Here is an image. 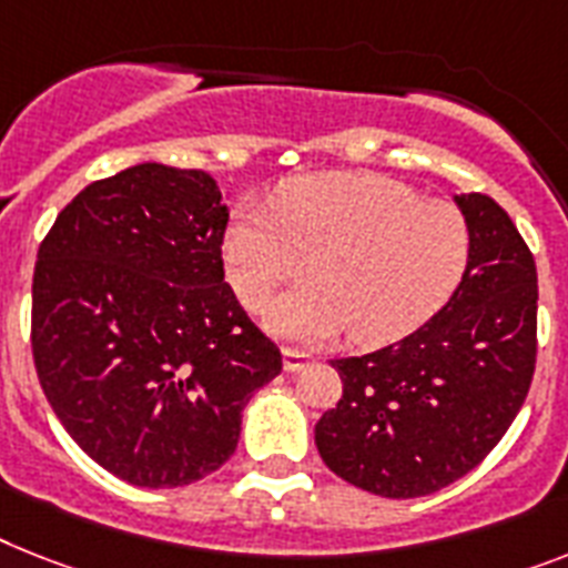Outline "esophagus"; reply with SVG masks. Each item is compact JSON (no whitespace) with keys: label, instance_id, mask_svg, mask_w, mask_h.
Instances as JSON below:
<instances>
[{"label":"esophagus","instance_id":"esophagus-1","mask_svg":"<svg viewBox=\"0 0 568 568\" xmlns=\"http://www.w3.org/2000/svg\"><path fill=\"white\" fill-rule=\"evenodd\" d=\"M311 363V357L304 354V351L298 348H284V372H298V368H304V365Z\"/></svg>","mask_w":568,"mask_h":568}]
</instances>
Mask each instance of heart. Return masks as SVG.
Wrapping results in <instances>:
<instances>
[{
  "label": "heart",
  "mask_w": 568,
  "mask_h": 568,
  "mask_svg": "<svg viewBox=\"0 0 568 568\" xmlns=\"http://www.w3.org/2000/svg\"><path fill=\"white\" fill-rule=\"evenodd\" d=\"M470 252L458 205L372 173L293 180L270 209L237 211L223 234L229 284L250 311H264L311 261L313 278L270 311L275 334L325 339L351 327L359 345L429 322L456 295Z\"/></svg>",
  "instance_id": "obj_1"
}]
</instances>
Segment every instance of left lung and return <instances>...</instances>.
<instances>
[{"label": "left lung", "instance_id": "obj_1", "mask_svg": "<svg viewBox=\"0 0 568 568\" xmlns=\"http://www.w3.org/2000/svg\"><path fill=\"white\" fill-rule=\"evenodd\" d=\"M473 252L456 295L406 339L331 359L342 397L316 424L318 456L351 485L415 499L503 442L537 365V266L494 196H456Z\"/></svg>", "mask_w": 568, "mask_h": 568}]
</instances>
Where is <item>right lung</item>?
Instances as JSON below:
<instances>
[{
  "mask_svg": "<svg viewBox=\"0 0 568 568\" xmlns=\"http://www.w3.org/2000/svg\"><path fill=\"white\" fill-rule=\"evenodd\" d=\"M226 223L209 173L144 162L87 185L37 252L40 386L78 447L130 485L223 467L243 406L281 374L226 284Z\"/></svg>",
  "mask_w": 568,
  "mask_h": 568,
  "instance_id": "obj_1",
  "label": "right lung"
}]
</instances>
